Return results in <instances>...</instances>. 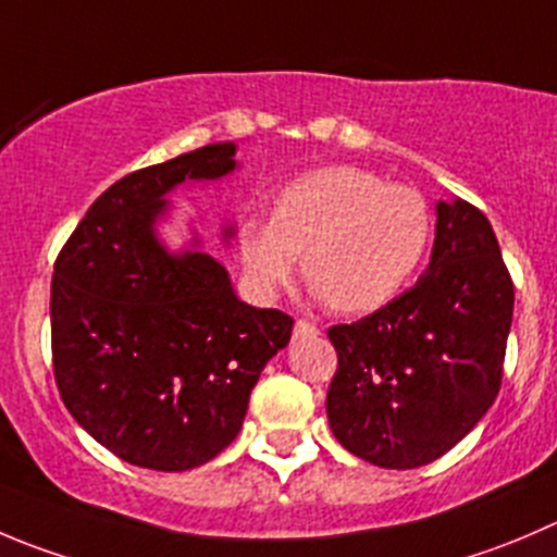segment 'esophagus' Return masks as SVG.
Returning a JSON list of instances; mask_svg holds the SVG:
<instances>
[{"mask_svg":"<svg viewBox=\"0 0 557 557\" xmlns=\"http://www.w3.org/2000/svg\"><path fill=\"white\" fill-rule=\"evenodd\" d=\"M317 333H320V327L311 325V322H306V320H298V322H295V338L317 336Z\"/></svg>","mask_w":557,"mask_h":557,"instance_id":"esophagus-1","label":"esophagus"}]
</instances>
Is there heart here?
Segmentation results:
<instances>
[{"label":"heart","mask_w":557,"mask_h":557,"mask_svg":"<svg viewBox=\"0 0 557 557\" xmlns=\"http://www.w3.org/2000/svg\"><path fill=\"white\" fill-rule=\"evenodd\" d=\"M432 243V210L410 185L358 166H327L284 185L273 219H248L240 257L259 293H273L304 253L317 298L344 314L391 304Z\"/></svg>","instance_id":"obj_1"}]
</instances>
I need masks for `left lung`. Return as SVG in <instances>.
Here are the masks:
<instances>
[{
    "instance_id": "obj_1",
    "label": "left lung",
    "mask_w": 557,
    "mask_h": 557,
    "mask_svg": "<svg viewBox=\"0 0 557 557\" xmlns=\"http://www.w3.org/2000/svg\"><path fill=\"white\" fill-rule=\"evenodd\" d=\"M511 314V275L486 215L465 199L437 202L416 287L327 331L338 355L325 401L336 441L391 470L451 451L500 391Z\"/></svg>"
}]
</instances>
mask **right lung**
Listing matches in <instances>:
<instances>
[{
	"instance_id": "obj_1",
	"label": "right lung",
	"mask_w": 557,
	"mask_h": 557,
	"mask_svg": "<svg viewBox=\"0 0 557 557\" xmlns=\"http://www.w3.org/2000/svg\"><path fill=\"white\" fill-rule=\"evenodd\" d=\"M235 152L221 141L125 174L54 262L57 388L78 426L139 468L180 473L219 457L293 336V317L237 298L219 259L169 253L156 235L169 190L235 172Z\"/></svg>"
}]
</instances>
